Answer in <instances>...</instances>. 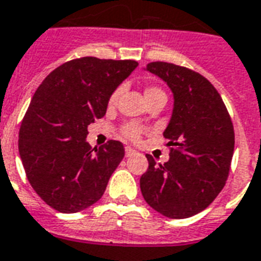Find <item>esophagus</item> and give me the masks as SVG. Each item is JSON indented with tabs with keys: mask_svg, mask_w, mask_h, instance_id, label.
<instances>
[{
	"mask_svg": "<svg viewBox=\"0 0 261 261\" xmlns=\"http://www.w3.org/2000/svg\"><path fill=\"white\" fill-rule=\"evenodd\" d=\"M124 152H126L127 157H130L133 153H135V150L133 148H130V146H126V148H124Z\"/></svg>",
	"mask_w": 261,
	"mask_h": 261,
	"instance_id": "obj_1",
	"label": "esophagus"
}]
</instances>
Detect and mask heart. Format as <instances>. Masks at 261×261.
I'll list each match as a JSON object with an SVG mask.
<instances>
[{
	"mask_svg": "<svg viewBox=\"0 0 261 261\" xmlns=\"http://www.w3.org/2000/svg\"><path fill=\"white\" fill-rule=\"evenodd\" d=\"M144 94L146 99L152 98V97H156V95H166L162 89H159V87L156 86H148L146 89H145ZM117 97H119V90H116L112 95H111V98H109V105L116 104ZM144 133H145L144 127H141L139 124H137V123H127V124H124L122 128L123 137H124L126 139H128V141H133V142L139 141Z\"/></svg>",
	"mask_w": 261,
	"mask_h": 261,
	"instance_id": "heart-1",
	"label": "heart"
}]
</instances>
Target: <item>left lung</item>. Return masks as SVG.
Masks as SVG:
<instances>
[{
  "instance_id": "8db88e82",
  "label": "left lung",
  "mask_w": 261,
  "mask_h": 261,
  "mask_svg": "<svg viewBox=\"0 0 261 261\" xmlns=\"http://www.w3.org/2000/svg\"><path fill=\"white\" fill-rule=\"evenodd\" d=\"M174 93V111L163 135L170 160L146 154L149 167L139 186L145 201L171 219L197 215L222 192L234 153V127L214 85L193 69L153 61L146 65Z\"/></svg>"
}]
</instances>
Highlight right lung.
<instances>
[{
  "mask_svg": "<svg viewBox=\"0 0 261 261\" xmlns=\"http://www.w3.org/2000/svg\"><path fill=\"white\" fill-rule=\"evenodd\" d=\"M138 63L81 57L51 71L35 91L19 131L30 185L53 210L75 214L104 194L124 157L122 142H86L87 126L107 112L116 87Z\"/></svg>",
  "mask_w": 261,
  "mask_h": 261,
  "instance_id": "right-lung-1",
  "label": "right lung"
}]
</instances>
